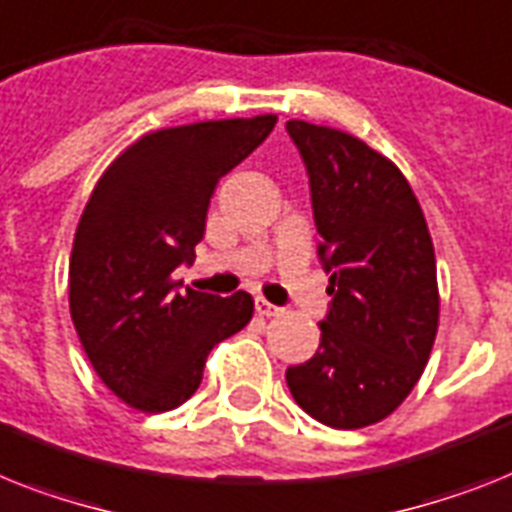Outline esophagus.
<instances>
[{
    "mask_svg": "<svg viewBox=\"0 0 512 512\" xmlns=\"http://www.w3.org/2000/svg\"><path fill=\"white\" fill-rule=\"evenodd\" d=\"M280 311H282L280 306H274V303L264 301V298H256V314L259 316H277Z\"/></svg>",
    "mask_w": 512,
    "mask_h": 512,
    "instance_id": "obj_1",
    "label": "esophagus"
}]
</instances>
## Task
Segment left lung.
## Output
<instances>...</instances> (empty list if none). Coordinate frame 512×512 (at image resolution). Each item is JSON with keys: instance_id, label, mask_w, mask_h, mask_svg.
<instances>
[{"instance_id": "8db88e82", "label": "left lung", "mask_w": 512, "mask_h": 512, "mask_svg": "<svg viewBox=\"0 0 512 512\" xmlns=\"http://www.w3.org/2000/svg\"><path fill=\"white\" fill-rule=\"evenodd\" d=\"M308 172L329 274L314 358L285 371L295 403L332 429L390 416L416 387L439 322L437 261L424 211L395 164L324 125H285Z\"/></svg>"}]
</instances>
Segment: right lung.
<instances>
[{
	"mask_svg": "<svg viewBox=\"0 0 512 512\" xmlns=\"http://www.w3.org/2000/svg\"><path fill=\"white\" fill-rule=\"evenodd\" d=\"M274 122L261 114L143 135L88 198L70 253V316L101 382L130 408L183 405L211 348L251 322L248 293H180L172 272L196 259L219 177L261 146Z\"/></svg>",
	"mask_w": 512,
	"mask_h": 512,
	"instance_id": "add662e5",
	"label": "right lung"
}]
</instances>
